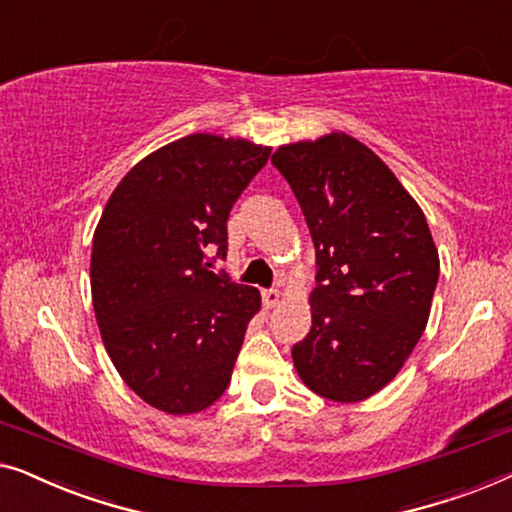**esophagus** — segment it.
Returning a JSON list of instances; mask_svg holds the SVG:
<instances>
[{
  "instance_id": "esophagus-1",
  "label": "esophagus",
  "mask_w": 512,
  "mask_h": 512,
  "mask_svg": "<svg viewBox=\"0 0 512 512\" xmlns=\"http://www.w3.org/2000/svg\"><path fill=\"white\" fill-rule=\"evenodd\" d=\"M262 301H264L266 308L278 306L280 304V292L278 290H264L262 292Z\"/></svg>"
}]
</instances>
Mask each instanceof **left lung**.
Listing matches in <instances>:
<instances>
[{
	"instance_id": "8db88e82",
	"label": "left lung",
	"mask_w": 512,
	"mask_h": 512,
	"mask_svg": "<svg viewBox=\"0 0 512 512\" xmlns=\"http://www.w3.org/2000/svg\"><path fill=\"white\" fill-rule=\"evenodd\" d=\"M311 229L313 327L292 348L320 397L355 403L390 383L427 327L438 250L417 201L380 157L343 132L271 157Z\"/></svg>"
}]
</instances>
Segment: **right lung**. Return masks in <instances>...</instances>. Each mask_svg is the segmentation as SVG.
<instances>
[{
  "label": "right lung",
  "instance_id": "1",
  "mask_svg": "<svg viewBox=\"0 0 512 512\" xmlns=\"http://www.w3.org/2000/svg\"><path fill=\"white\" fill-rule=\"evenodd\" d=\"M271 148L190 134L129 169L92 239L97 325L122 380L157 410L199 413L222 397L255 287L211 271L227 255L229 211Z\"/></svg>",
  "mask_w": 512,
  "mask_h": 512
}]
</instances>
